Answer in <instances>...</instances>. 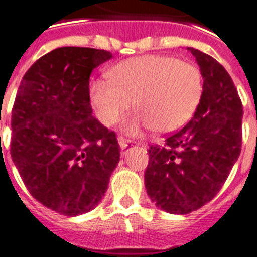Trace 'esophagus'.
I'll use <instances>...</instances> for the list:
<instances>
[{
	"mask_svg": "<svg viewBox=\"0 0 257 257\" xmlns=\"http://www.w3.org/2000/svg\"><path fill=\"white\" fill-rule=\"evenodd\" d=\"M118 143H120L121 154H122V155L126 154V148H128V147L137 146V144H139L137 142H133V140H128V139H126V137H124V136L118 137Z\"/></svg>",
	"mask_w": 257,
	"mask_h": 257,
	"instance_id": "obj_1",
	"label": "esophagus"
}]
</instances>
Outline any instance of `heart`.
<instances>
[{"label": "heart", "instance_id": "obj_1", "mask_svg": "<svg viewBox=\"0 0 257 257\" xmlns=\"http://www.w3.org/2000/svg\"><path fill=\"white\" fill-rule=\"evenodd\" d=\"M98 79L90 97L99 120L114 125L133 106L139 111L125 124L128 132L150 126L155 133L181 128L193 115L202 94V75L194 64L168 55H146L121 62Z\"/></svg>", "mask_w": 257, "mask_h": 257}]
</instances>
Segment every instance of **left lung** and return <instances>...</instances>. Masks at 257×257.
I'll return each mask as SVG.
<instances>
[{
    "label": "left lung",
    "mask_w": 257,
    "mask_h": 257,
    "mask_svg": "<svg viewBox=\"0 0 257 257\" xmlns=\"http://www.w3.org/2000/svg\"><path fill=\"white\" fill-rule=\"evenodd\" d=\"M199 64L203 93L193 118L151 144L146 189L171 214H187L210 202L228 179L242 144V103L232 78L210 55L189 48Z\"/></svg>",
    "instance_id": "obj_1"
}]
</instances>
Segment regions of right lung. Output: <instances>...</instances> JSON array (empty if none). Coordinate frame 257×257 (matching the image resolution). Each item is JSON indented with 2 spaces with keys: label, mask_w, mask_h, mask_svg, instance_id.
<instances>
[{
  "label": "right lung",
  "mask_w": 257,
  "mask_h": 257,
  "mask_svg": "<svg viewBox=\"0 0 257 257\" xmlns=\"http://www.w3.org/2000/svg\"><path fill=\"white\" fill-rule=\"evenodd\" d=\"M110 58L106 50L56 48L31 66L16 94L12 160L33 198L59 214L97 206L120 162L115 132L90 105V75Z\"/></svg>",
  "instance_id": "obj_1"
}]
</instances>
